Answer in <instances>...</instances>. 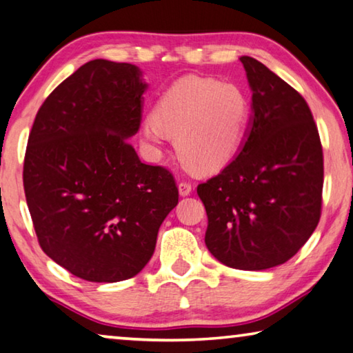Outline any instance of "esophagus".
Listing matches in <instances>:
<instances>
[{
	"label": "esophagus",
	"instance_id": "obj_1",
	"mask_svg": "<svg viewBox=\"0 0 353 353\" xmlns=\"http://www.w3.org/2000/svg\"><path fill=\"white\" fill-rule=\"evenodd\" d=\"M178 190H180V195H189L190 192H192V184H190L189 181H180L178 183Z\"/></svg>",
	"mask_w": 353,
	"mask_h": 353
}]
</instances>
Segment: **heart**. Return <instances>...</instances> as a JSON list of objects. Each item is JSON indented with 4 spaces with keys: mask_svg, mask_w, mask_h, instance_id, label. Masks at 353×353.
Listing matches in <instances>:
<instances>
[{
    "mask_svg": "<svg viewBox=\"0 0 353 353\" xmlns=\"http://www.w3.org/2000/svg\"><path fill=\"white\" fill-rule=\"evenodd\" d=\"M252 105L244 89L212 78L178 79L159 97L153 117L142 125V136L159 147L175 137L184 164L200 172L227 165L245 139Z\"/></svg>",
    "mask_w": 353,
    "mask_h": 353,
    "instance_id": "obj_1",
    "label": "heart"
}]
</instances>
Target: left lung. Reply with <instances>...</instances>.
<instances>
[{"instance_id":"1","label":"left lung","mask_w":353,"mask_h":353,"mask_svg":"<svg viewBox=\"0 0 353 353\" xmlns=\"http://www.w3.org/2000/svg\"><path fill=\"white\" fill-rule=\"evenodd\" d=\"M241 62L253 92L250 130L197 194L208 250L228 268L264 270L291 259L319 223L323 153L305 98L259 61Z\"/></svg>"}]
</instances>
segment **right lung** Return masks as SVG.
Returning a JSON list of instances; mask_svg holds the SVG:
<instances>
[{
  "label": "right lung",
  "mask_w": 353,
  "mask_h": 353,
  "mask_svg": "<svg viewBox=\"0 0 353 353\" xmlns=\"http://www.w3.org/2000/svg\"><path fill=\"white\" fill-rule=\"evenodd\" d=\"M145 89L136 65L90 61L46 97L32 123L23 188L37 241L83 280L141 272L178 203L172 173L143 164L128 143Z\"/></svg>",
  "instance_id": "obj_1"
}]
</instances>
